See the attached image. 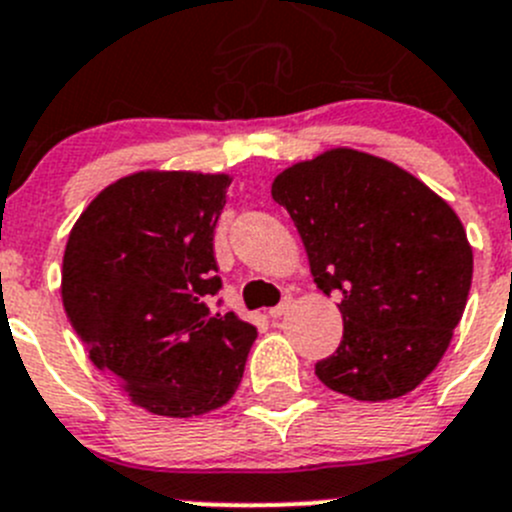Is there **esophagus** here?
<instances>
[{"instance_id":"1","label":"esophagus","mask_w":512,"mask_h":512,"mask_svg":"<svg viewBox=\"0 0 512 512\" xmlns=\"http://www.w3.org/2000/svg\"><path fill=\"white\" fill-rule=\"evenodd\" d=\"M290 305H292V297H290V295H285V297H282L280 305L272 307V310H270V317H282V315H285L287 310H290Z\"/></svg>"}]
</instances>
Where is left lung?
Here are the masks:
<instances>
[{
	"label": "left lung",
	"mask_w": 512,
	"mask_h": 512,
	"mask_svg": "<svg viewBox=\"0 0 512 512\" xmlns=\"http://www.w3.org/2000/svg\"><path fill=\"white\" fill-rule=\"evenodd\" d=\"M272 200L290 212L325 295H340L342 340L315 365L355 400H393L438 367L473 280L453 207L403 167L335 147L287 167Z\"/></svg>",
	"instance_id": "obj_1"
}]
</instances>
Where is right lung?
<instances>
[{"label":"right lung","instance_id":"right-lung-1","mask_svg":"<svg viewBox=\"0 0 512 512\" xmlns=\"http://www.w3.org/2000/svg\"><path fill=\"white\" fill-rule=\"evenodd\" d=\"M230 175L145 170L104 187L69 232L62 302L89 360L162 418L235 395L257 330L212 312L215 227Z\"/></svg>","mask_w":512,"mask_h":512}]
</instances>
